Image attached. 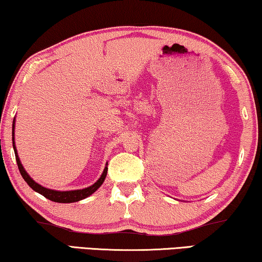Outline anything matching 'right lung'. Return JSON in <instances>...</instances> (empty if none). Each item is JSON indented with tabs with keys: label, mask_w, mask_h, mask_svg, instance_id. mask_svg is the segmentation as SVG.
I'll return each instance as SVG.
<instances>
[{
	"label": "right lung",
	"mask_w": 262,
	"mask_h": 262,
	"mask_svg": "<svg viewBox=\"0 0 262 262\" xmlns=\"http://www.w3.org/2000/svg\"><path fill=\"white\" fill-rule=\"evenodd\" d=\"M13 128H14V125H13ZM13 135H14V131H13ZM13 140H14V137H13ZM14 151H15V157H16V163H17L18 170H20V173H21V176L24 177V180L27 182V184L33 189V190L39 192V194L45 196L48 200L53 201V202L72 203V202H78V201H80L82 199H86L87 196L92 195L93 192L96 191L101 184H103V182H104L105 177H106V173H107V166H105L103 175L100 176L99 180H98L93 185H91V187H89V188L81 189V190H72V191L52 190V189H47V188L42 187V185L37 184L36 182H34L32 178H30V176L28 175L27 172H26V170L24 169V166H22L20 159H18L17 152H16V147H15V145H14Z\"/></svg>",
	"instance_id": "right-lung-1"
}]
</instances>
